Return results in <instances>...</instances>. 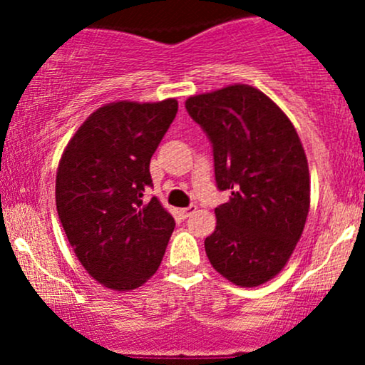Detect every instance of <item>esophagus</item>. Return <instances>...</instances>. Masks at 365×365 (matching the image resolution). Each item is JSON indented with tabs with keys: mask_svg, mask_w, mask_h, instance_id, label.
Returning <instances> with one entry per match:
<instances>
[{
	"mask_svg": "<svg viewBox=\"0 0 365 365\" xmlns=\"http://www.w3.org/2000/svg\"><path fill=\"white\" fill-rule=\"evenodd\" d=\"M195 211H197V206H188L185 209H180V215H182V217H190Z\"/></svg>",
	"mask_w": 365,
	"mask_h": 365,
	"instance_id": "1",
	"label": "esophagus"
}]
</instances>
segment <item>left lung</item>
Returning <instances> with one entry per match:
<instances>
[{"label":"left lung","instance_id":"1","mask_svg":"<svg viewBox=\"0 0 365 365\" xmlns=\"http://www.w3.org/2000/svg\"><path fill=\"white\" fill-rule=\"evenodd\" d=\"M185 108L212 144L217 188L232 190L204 242L209 262L238 287H259L302 237L311 206L302 142L278 104L245 83L192 96Z\"/></svg>","mask_w":365,"mask_h":365}]
</instances>
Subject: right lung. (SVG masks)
<instances>
[{"label":"right lung","instance_id":"1","mask_svg":"<svg viewBox=\"0 0 365 365\" xmlns=\"http://www.w3.org/2000/svg\"><path fill=\"white\" fill-rule=\"evenodd\" d=\"M178 111L177 99L98 108L63 150L56 211L75 255L96 282L135 290L158 271L173 216L145 190L149 163Z\"/></svg>","mask_w":365,"mask_h":365}]
</instances>
